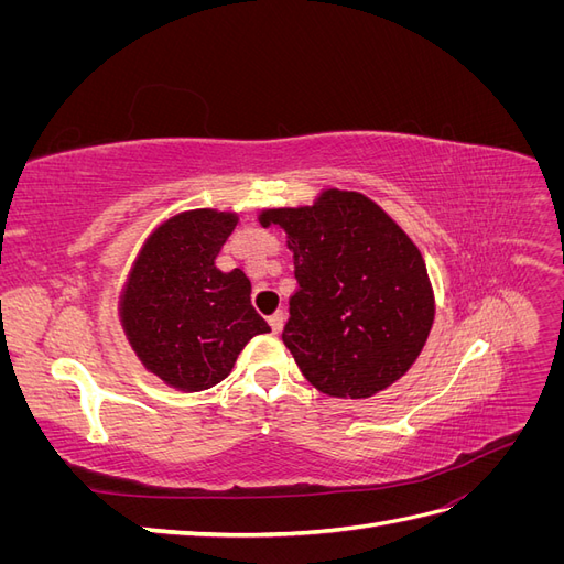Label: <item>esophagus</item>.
<instances>
[{
  "label": "esophagus",
  "instance_id": "esophagus-1",
  "mask_svg": "<svg viewBox=\"0 0 564 564\" xmlns=\"http://www.w3.org/2000/svg\"><path fill=\"white\" fill-rule=\"evenodd\" d=\"M268 324H270V329H272V332L280 334V332H282V327H284V313H282V311H278L275 315H270V317H268Z\"/></svg>",
  "mask_w": 564,
  "mask_h": 564
}]
</instances>
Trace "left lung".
<instances>
[{
    "label": "left lung",
    "instance_id": "1",
    "mask_svg": "<svg viewBox=\"0 0 564 564\" xmlns=\"http://www.w3.org/2000/svg\"><path fill=\"white\" fill-rule=\"evenodd\" d=\"M286 232L296 294L282 340L332 398H371L414 365L435 317L419 249L379 204L329 187L313 207L265 209Z\"/></svg>",
    "mask_w": 564,
    "mask_h": 564
}]
</instances>
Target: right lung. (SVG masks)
<instances>
[{"label": "right lung", "mask_w": 564, "mask_h": 564, "mask_svg": "<svg viewBox=\"0 0 564 564\" xmlns=\"http://www.w3.org/2000/svg\"><path fill=\"white\" fill-rule=\"evenodd\" d=\"M235 226L228 212L178 214L150 235L131 270L127 338L145 369L178 390L220 383L249 340L270 332L253 311L245 272L214 265Z\"/></svg>", "instance_id": "1"}]
</instances>
